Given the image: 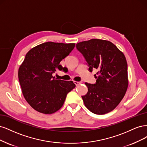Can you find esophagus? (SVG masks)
I'll list each match as a JSON object with an SVG mask.
<instances>
[{"label": "esophagus", "instance_id": "1", "mask_svg": "<svg viewBox=\"0 0 147 147\" xmlns=\"http://www.w3.org/2000/svg\"><path fill=\"white\" fill-rule=\"evenodd\" d=\"M74 84H76V86H78L79 85H80V84H82V82H78V81H74Z\"/></svg>", "mask_w": 147, "mask_h": 147}]
</instances>
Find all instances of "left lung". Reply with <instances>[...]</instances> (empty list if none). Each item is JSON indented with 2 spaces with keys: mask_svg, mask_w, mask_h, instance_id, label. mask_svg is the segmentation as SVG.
<instances>
[{
  "mask_svg": "<svg viewBox=\"0 0 147 147\" xmlns=\"http://www.w3.org/2000/svg\"><path fill=\"white\" fill-rule=\"evenodd\" d=\"M88 69H96L94 84L85 83L88 92L82 98L88 109L98 115L110 112L119 105L128 87L127 65L124 54L112 42L92 39L76 44Z\"/></svg>",
  "mask_w": 147,
  "mask_h": 147,
  "instance_id": "left-lung-1",
  "label": "left lung"
}]
</instances>
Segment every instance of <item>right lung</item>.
I'll return each instance as SVG.
<instances>
[{
    "label": "right lung",
    "instance_id": "1",
    "mask_svg": "<svg viewBox=\"0 0 147 147\" xmlns=\"http://www.w3.org/2000/svg\"><path fill=\"white\" fill-rule=\"evenodd\" d=\"M75 43L46 42L32 48L18 69V78L26 101L38 112L51 114L62 107L73 81L57 79L53 74L64 68L60 62L68 56Z\"/></svg>",
    "mask_w": 147,
    "mask_h": 147
}]
</instances>
